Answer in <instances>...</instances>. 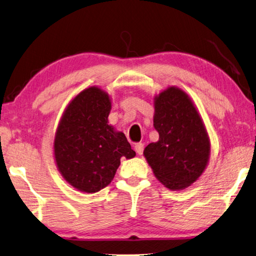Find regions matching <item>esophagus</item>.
<instances>
[{"label":"esophagus","instance_id":"1","mask_svg":"<svg viewBox=\"0 0 256 256\" xmlns=\"http://www.w3.org/2000/svg\"><path fill=\"white\" fill-rule=\"evenodd\" d=\"M134 150H136L138 155H142V152H144V144L137 142L136 144H134Z\"/></svg>","mask_w":256,"mask_h":256}]
</instances>
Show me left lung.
<instances>
[{
    "instance_id": "obj_1",
    "label": "left lung",
    "mask_w": 256,
    "mask_h": 256,
    "mask_svg": "<svg viewBox=\"0 0 256 256\" xmlns=\"http://www.w3.org/2000/svg\"><path fill=\"white\" fill-rule=\"evenodd\" d=\"M156 142L144 148V156L157 180L172 190L190 186L208 164L210 142L205 124L188 94L168 86L154 98Z\"/></svg>"
}]
</instances>
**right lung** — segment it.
Segmentation results:
<instances>
[{"label": "right lung", "instance_id": "obj_1", "mask_svg": "<svg viewBox=\"0 0 256 256\" xmlns=\"http://www.w3.org/2000/svg\"><path fill=\"white\" fill-rule=\"evenodd\" d=\"M112 100L90 86L76 96L58 126L53 149L62 177L84 192H97L114 180L120 158L136 156L126 136L109 124Z\"/></svg>", "mask_w": 256, "mask_h": 256}]
</instances>
